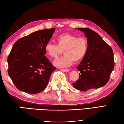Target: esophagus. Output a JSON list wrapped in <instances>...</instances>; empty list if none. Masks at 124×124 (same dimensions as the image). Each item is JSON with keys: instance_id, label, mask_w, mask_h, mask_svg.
<instances>
[{"instance_id": "obj_1", "label": "esophagus", "mask_w": 124, "mask_h": 124, "mask_svg": "<svg viewBox=\"0 0 124 124\" xmlns=\"http://www.w3.org/2000/svg\"><path fill=\"white\" fill-rule=\"evenodd\" d=\"M61 70H62L63 72H68L70 71V70L68 69H63V68H61Z\"/></svg>"}]
</instances>
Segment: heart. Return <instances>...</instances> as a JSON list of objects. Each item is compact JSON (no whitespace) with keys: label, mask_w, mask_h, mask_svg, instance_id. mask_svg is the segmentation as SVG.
<instances>
[{"label":"heart","mask_w":124,"mask_h":124,"mask_svg":"<svg viewBox=\"0 0 124 124\" xmlns=\"http://www.w3.org/2000/svg\"><path fill=\"white\" fill-rule=\"evenodd\" d=\"M57 45L48 42L45 46V51L49 57L57 58L63 51L64 56L54 61V64L58 67H67L74 61L79 62L85 57L88 50L87 39L77 37L71 34H63L56 38Z\"/></svg>","instance_id":"heart-1"}]
</instances>
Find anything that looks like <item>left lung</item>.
<instances>
[{"label":"left lung","instance_id":"obj_1","mask_svg":"<svg viewBox=\"0 0 124 124\" xmlns=\"http://www.w3.org/2000/svg\"><path fill=\"white\" fill-rule=\"evenodd\" d=\"M87 38L88 50L77 70L79 79L73 83L82 92L98 89L108 83L114 68V54L111 47L95 31L88 28H77Z\"/></svg>","mask_w":124,"mask_h":124}]
</instances>
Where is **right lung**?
I'll return each mask as SVG.
<instances>
[{"label":"right lung","mask_w":124,"mask_h":124,"mask_svg":"<svg viewBox=\"0 0 124 124\" xmlns=\"http://www.w3.org/2000/svg\"><path fill=\"white\" fill-rule=\"evenodd\" d=\"M54 28L35 31L17 40L8 57V74L16 87L29 94L40 93L56 70L45 56V46Z\"/></svg>","instance_id":"1"}]
</instances>
